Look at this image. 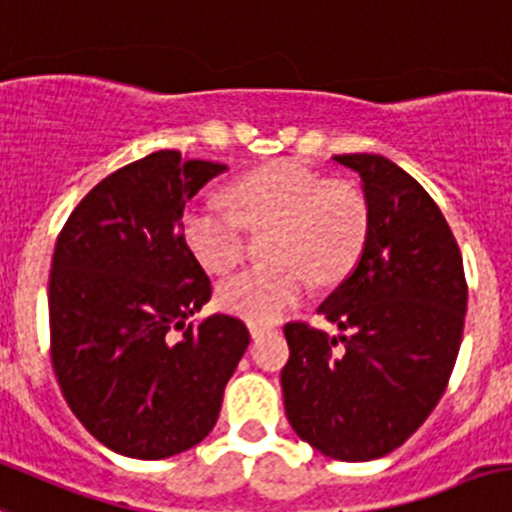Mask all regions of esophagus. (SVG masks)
Returning <instances> with one entry per match:
<instances>
[{"label":"esophagus","mask_w":512,"mask_h":512,"mask_svg":"<svg viewBox=\"0 0 512 512\" xmlns=\"http://www.w3.org/2000/svg\"><path fill=\"white\" fill-rule=\"evenodd\" d=\"M267 332L265 325H257V322H250V335L252 340H257V337H262Z\"/></svg>","instance_id":"obj_1"}]
</instances>
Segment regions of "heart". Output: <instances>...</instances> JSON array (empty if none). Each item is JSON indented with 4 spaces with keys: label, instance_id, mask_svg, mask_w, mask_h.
<instances>
[{
    "label": "heart",
    "instance_id": "obj_1",
    "mask_svg": "<svg viewBox=\"0 0 512 512\" xmlns=\"http://www.w3.org/2000/svg\"><path fill=\"white\" fill-rule=\"evenodd\" d=\"M230 204L205 200L185 215V242L212 272H227L245 255L247 225H275L270 257L247 267L217 290L222 310L247 322L277 320L302 300L315 280L345 275L367 232V207L345 182H325L310 167L282 160L235 182Z\"/></svg>",
    "mask_w": 512,
    "mask_h": 512
}]
</instances>
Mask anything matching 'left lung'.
I'll list each match as a JSON object with an SVG mask.
<instances>
[{
	"label": "left lung",
	"instance_id": "obj_1",
	"mask_svg": "<svg viewBox=\"0 0 512 512\" xmlns=\"http://www.w3.org/2000/svg\"><path fill=\"white\" fill-rule=\"evenodd\" d=\"M357 172L367 232L355 270L317 307L340 335L287 322L282 398L292 430L347 463L393 453L448 388L468 285L443 212L418 180L380 155H337Z\"/></svg>",
	"mask_w": 512,
	"mask_h": 512
}]
</instances>
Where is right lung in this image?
Masks as SVG:
<instances>
[{
    "mask_svg": "<svg viewBox=\"0 0 512 512\" xmlns=\"http://www.w3.org/2000/svg\"><path fill=\"white\" fill-rule=\"evenodd\" d=\"M225 170L177 150L152 152L104 177L57 237L54 375L79 423L127 458L162 460L202 443L250 345L232 315L187 322L212 285L187 247L182 212Z\"/></svg>",
    "mask_w": 512,
    "mask_h": 512,
    "instance_id": "1",
    "label": "right lung"
}]
</instances>
